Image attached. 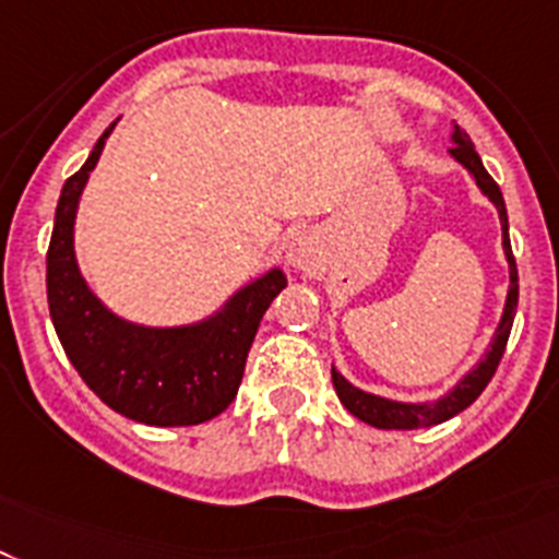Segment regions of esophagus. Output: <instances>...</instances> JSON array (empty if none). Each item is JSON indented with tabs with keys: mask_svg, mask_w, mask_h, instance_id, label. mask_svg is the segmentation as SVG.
<instances>
[{
	"mask_svg": "<svg viewBox=\"0 0 559 559\" xmlns=\"http://www.w3.org/2000/svg\"><path fill=\"white\" fill-rule=\"evenodd\" d=\"M287 258L293 266H309L312 264V258H316V243L309 236H295L287 247Z\"/></svg>",
	"mask_w": 559,
	"mask_h": 559,
	"instance_id": "34e87169",
	"label": "esophagus"
}]
</instances>
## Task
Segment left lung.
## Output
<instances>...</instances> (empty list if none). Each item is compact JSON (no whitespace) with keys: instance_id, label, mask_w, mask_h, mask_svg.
I'll return each instance as SVG.
<instances>
[{"instance_id":"1","label":"left lung","mask_w":559,"mask_h":559,"mask_svg":"<svg viewBox=\"0 0 559 559\" xmlns=\"http://www.w3.org/2000/svg\"><path fill=\"white\" fill-rule=\"evenodd\" d=\"M457 162L466 167L472 176H475L477 187H480L491 201H495L497 213H500V224H503V250L506 258H509V272H511V284H509V298H506L503 309V321L497 326L495 341H491V349L486 352V358L477 364L472 372L463 378L457 386L449 392L447 397H440L435 403H395L386 401V397L369 395V392H360V389L352 386L346 378L332 369V383H335V392L341 397L346 409L352 415L364 420L369 426H378V429H424V426H438L449 417H454L457 412H463L466 406L480 397V392L489 386V381L495 378L497 367H500V358H503L506 344H509V332L511 323H514V312H518V264H514V255H511V241H509V218H506V204H503V192L497 187L495 178L486 173L480 156H477L475 144L463 133L461 128H454V147L449 150Z\"/></svg>"}]
</instances>
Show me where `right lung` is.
Instances as JSON below:
<instances>
[{"label":"right lung","mask_w":559,"mask_h":559,"mask_svg":"<svg viewBox=\"0 0 559 559\" xmlns=\"http://www.w3.org/2000/svg\"><path fill=\"white\" fill-rule=\"evenodd\" d=\"M112 124L59 195L48 247L50 318L70 364L112 412L147 426L204 424L236 397L258 323L272 298L287 287V275L266 272L199 326L147 330L107 312L79 275L73 222Z\"/></svg>","instance_id":"add662e5"}]
</instances>
